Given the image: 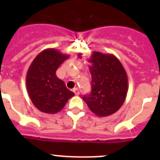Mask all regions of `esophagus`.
<instances>
[{
    "label": "esophagus",
    "mask_w": 160,
    "mask_h": 160,
    "mask_svg": "<svg viewBox=\"0 0 160 160\" xmlns=\"http://www.w3.org/2000/svg\"><path fill=\"white\" fill-rule=\"evenodd\" d=\"M73 93H74V94H76V95H78V94H80V92H79L78 88H74V89H73Z\"/></svg>",
    "instance_id": "obj_1"
}]
</instances>
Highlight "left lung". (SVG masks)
<instances>
[{"mask_svg": "<svg viewBox=\"0 0 160 160\" xmlns=\"http://www.w3.org/2000/svg\"><path fill=\"white\" fill-rule=\"evenodd\" d=\"M82 53L78 56L82 58ZM92 90L83 100L97 116L114 114L124 103L128 94V74L114 55L94 51L88 59Z\"/></svg>", "mask_w": 160, "mask_h": 160, "instance_id": "8db88e82", "label": "left lung"}]
</instances>
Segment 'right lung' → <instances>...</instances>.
<instances>
[{"mask_svg":"<svg viewBox=\"0 0 160 160\" xmlns=\"http://www.w3.org/2000/svg\"><path fill=\"white\" fill-rule=\"evenodd\" d=\"M70 55L55 49H46L38 53L28 69L26 87L32 104L40 111L56 114L74 95L64 82L56 76V70Z\"/></svg>","mask_w":160,"mask_h":160,"instance_id":"1","label":"right lung"}]
</instances>
